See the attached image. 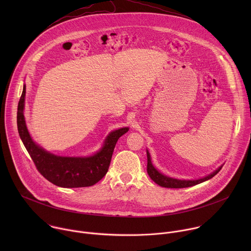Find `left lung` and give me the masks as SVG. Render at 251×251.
Instances as JSON below:
<instances>
[{
  "mask_svg": "<svg viewBox=\"0 0 251 251\" xmlns=\"http://www.w3.org/2000/svg\"><path fill=\"white\" fill-rule=\"evenodd\" d=\"M147 160H148V164H147V172L148 175L150 176V177L152 180L159 186L164 187V188H171V189H182V188H189V187H193L196 186L198 184H201L202 182H205L209 178H211L212 176H216L223 168V166L219 167L216 171L212 172L211 174L198 178V180H178V178H175V177H171L169 176H166L164 174H162L161 172H159L152 164L151 161V156L149 151L147 150Z\"/></svg>",
  "mask_w": 251,
  "mask_h": 251,
  "instance_id": "1",
  "label": "left lung"
}]
</instances>
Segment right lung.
<instances>
[{
  "label": "right lung",
  "instance_id": "1",
  "mask_svg": "<svg viewBox=\"0 0 251 251\" xmlns=\"http://www.w3.org/2000/svg\"><path fill=\"white\" fill-rule=\"evenodd\" d=\"M25 97V84L18 105V131L38 171L48 181L61 188L90 187L99 182L108 171L118 139L127 133L129 128L123 127L110 132L104 140L101 149L91 156H57L42 148L30 137L24 115Z\"/></svg>",
  "mask_w": 251,
  "mask_h": 251
}]
</instances>
